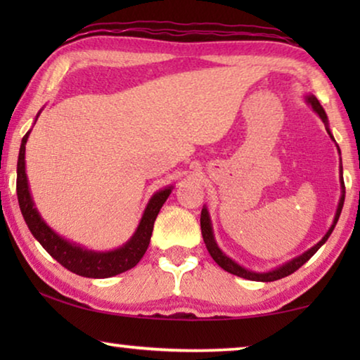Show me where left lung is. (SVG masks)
<instances>
[{
	"mask_svg": "<svg viewBox=\"0 0 360 360\" xmlns=\"http://www.w3.org/2000/svg\"><path fill=\"white\" fill-rule=\"evenodd\" d=\"M304 101L308 103L309 106H311V110L316 112V115L321 117V121L324 122V126H326V131L331 139L334 141V136L331 129H329V121H328V115L326 111H324V108L321 106V103L316 100V96L314 95H307L304 96ZM336 142V141H334ZM338 147V154L341 155V149ZM339 184H341V198H339V203H338V210H336V214H334V219H333V224L331 228L326 231V234L323 236L321 240H318L316 244L313 245V248H309L308 250H304L303 254L297 255V257L287 260V262L278 265V267H275L272 270H265V272H259V270H252V269H248L244 267V265H240L236 262L229 257V255H226L221 248L216 243L214 239V233H213V224H211V216H210V211H208V206H203V210H201V218H200V224H201V234H203V240L206 244V249H208V252L211 257L216 264L219 265L221 269H224L226 272L233 274V275H238V277H243V278H248V280H254V282H274V280H278V278H283L287 277V275L293 274L295 270H298L300 267L304 262H308L309 259L313 257L314 254H316V250L321 248V245L326 243L329 236H331L334 226H336L339 216H341V211H342V206H344V196H346V186H344V179H342V160L341 157H339Z\"/></svg>",
	"mask_w": 360,
	"mask_h": 360,
	"instance_id": "left-lung-1",
	"label": "left lung"
}]
</instances>
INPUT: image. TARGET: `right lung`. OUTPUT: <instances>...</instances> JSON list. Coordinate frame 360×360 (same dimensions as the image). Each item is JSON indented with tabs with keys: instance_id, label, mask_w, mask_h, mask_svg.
<instances>
[{
	"instance_id": "obj_1",
	"label": "right lung",
	"mask_w": 360,
	"mask_h": 360,
	"mask_svg": "<svg viewBox=\"0 0 360 360\" xmlns=\"http://www.w3.org/2000/svg\"><path fill=\"white\" fill-rule=\"evenodd\" d=\"M41 111L37 112L34 124H36ZM31 131L32 129H29L26 132V136L22 137L21 149H19L16 191L22 218L26 221L27 228L32 233L34 238L41 243L42 248L46 249L58 264H62L63 267L68 269L73 274L82 275V277L108 278L115 277V275L122 274L126 272V270L134 267V265L142 259V255L146 254L147 248H149L155 218L167 198L170 196L172 190H174V185H167L164 188L157 190L155 193L150 196L134 234H132L124 244L111 250L88 249L85 245L73 243V240L56 233V231L44 221L41 213H39V210L36 208L26 174V142L29 139Z\"/></svg>"
}]
</instances>
